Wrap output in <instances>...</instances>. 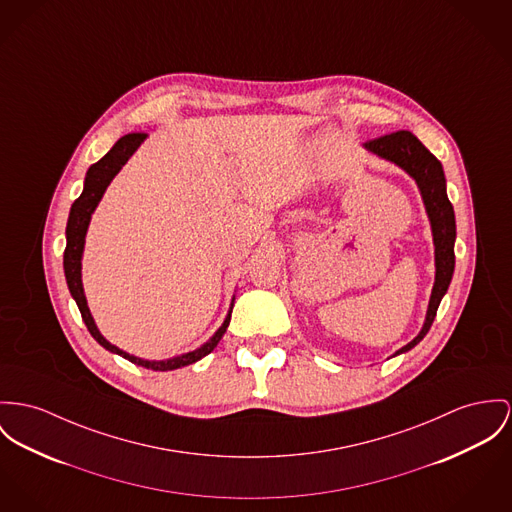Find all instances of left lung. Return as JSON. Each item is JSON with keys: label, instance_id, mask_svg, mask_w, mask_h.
I'll return each mask as SVG.
<instances>
[{"label": "left lung", "instance_id": "obj_1", "mask_svg": "<svg viewBox=\"0 0 512 512\" xmlns=\"http://www.w3.org/2000/svg\"><path fill=\"white\" fill-rule=\"evenodd\" d=\"M366 148L382 158L394 161L417 181L427 206V214L431 218V226H433L434 259H436L433 294H431L429 312L421 333L395 354L405 353L413 349L429 333L436 310L440 306V300L446 294L448 284L452 280L454 239H456L454 208H452V202L446 197V179H444L440 161L434 158L433 154L409 130H397L392 134L368 140Z\"/></svg>", "mask_w": 512, "mask_h": 512}]
</instances>
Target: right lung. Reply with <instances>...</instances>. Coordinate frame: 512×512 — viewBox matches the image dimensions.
Here are the masks:
<instances>
[{
  "label": "right lung",
  "mask_w": 512,
  "mask_h": 512,
  "mask_svg": "<svg viewBox=\"0 0 512 512\" xmlns=\"http://www.w3.org/2000/svg\"><path fill=\"white\" fill-rule=\"evenodd\" d=\"M146 138L144 132H130L126 136H122L118 140L117 144L99 159L97 163H93L85 175V187H83V193L76 198V202L72 204V210H70V218H68V228H66V251H64V273H66V280H68V288L78 304L79 312H81V319L85 321L89 333L93 335V339L103 345L107 351L111 353H117L138 364V366H144L148 370H156V372H167V370H177L181 366H189L193 362L200 360L202 356H206L208 353L214 351V347L220 343V339L224 337L226 333V327L230 323V315L226 317L224 325L216 331V335L206 343L202 345L197 351L193 353L181 354V356H175V358H169V360H159V362H152V360H142V358H136L132 354L124 353L117 349L115 345H111L101 333L99 329L95 327V321L89 314V308H87V302H85V296H83V286H81V253H83V243H85V232H87V226H89V220H91V214L97 206V202L103 197L107 185L111 183V179L118 173V169L128 161V158L134 154V150L142 144V140Z\"/></svg>",
  "instance_id": "1"
}]
</instances>
